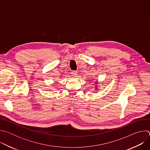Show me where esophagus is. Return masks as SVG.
I'll return each mask as SVG.
<instances>
[{
  "instance_id": "1",
  "label": "esophagus",
  "mask_w": 150,
  "mask_h": 150,
  "mask_svg": "<svg viewBox=\"0 0 150 150\" xmlns=\"http://www.w3.org/2000/svg\"><path fill=\"white\" fill-rule=\"evenodd\" d=\"M77 74H78V72H77V71H72V72L71 73L72 76H76L77 75H78Z\"/></svg>"
}]
</instances>
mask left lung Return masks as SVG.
Returning <instances> with one entry per match:
<instances>
[{
    "instance_id": "left-lung-1",
    "label": "left lung",
    "mask_w": 150,
    "mask_h": 150,
    "mask_svg": "<svg viewBox=\"0 0 150 150\" xmlns=\"http://www.w3.org/2000/svg\"><path fill=\"white\" fill-rule=\"evenodd\" d=\"M96 83H97V82H96ZM95 88H96V89H97V88H97V85H96V87H95Z\"/></svg>"
}]
</instances>
